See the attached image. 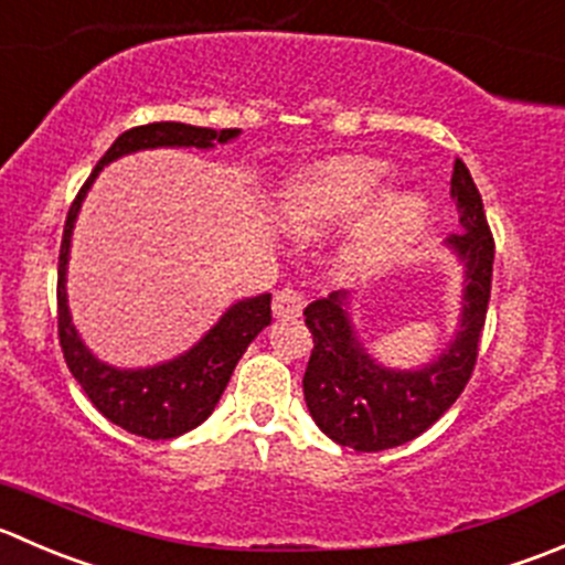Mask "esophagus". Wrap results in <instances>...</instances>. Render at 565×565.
I'll return each mask as SVG.
<instances>
[{
	"label": "esophagus",
	"mask_w": 565,
	"mask_h": 565,
	"mask_svg": "<svg viewBox=\"0 0 565 565\" xmlns=\"http://www.w3.org/2000/svg\"><path fill=\"white\" fill-rule=\"evenodd\" d=\"M300 311H303V298L295 289H278L276 298H273V315L281 317V320H292Z\"/></svg>",
	"instance_id": "34e87169"
}]
</instances>
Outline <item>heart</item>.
<instances>
[{
  "instance_id": "obj_1",
  "label": "heart",
  "mask_w": 565,
  "mask_h": 565,
  "mask_svg": "<svg viewBox=\"0 0 565 565\" xmlns=\"http://www.w3.org/2000/svg\"><path fill=\"white\" fill-rule=\"evenodd\" d=\"M386 184L388 168L375 160L339 157L322 162L289 182L281 201V221L300 234L344 223L381 199ZM425 217L428 210L416 195H392L379 201L350 234L342 254L344 267L361 276L381 270L419 237Z\"/></svg>"
}]
</instances>
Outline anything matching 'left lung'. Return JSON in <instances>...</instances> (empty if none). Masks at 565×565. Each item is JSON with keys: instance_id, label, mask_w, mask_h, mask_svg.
I'll use <instances>...</instances> for the list:
<instances>
[{"instance_id": "left-lung-1", "label": "left lung", "mask_w": 565, "mask_h": 565, "mask_svg": "<svg viewBox=\"0 0 565 565\" xmlns=\"http://www.w3.org/2000/svg\"><path fill=\"white\" fill-rule=\"evenodd\" d=\"M463 232L447 243L467 265L461 331L450 348L422 370L403 372L375 364L355 339L342 306L348 292H331L303 309L311 331L303 397L322 434L359 452H381L416 439L434 425L469 383L491 298L494 237L472 173L456 160L450 179Z\"/></svg>"}]
</instances>
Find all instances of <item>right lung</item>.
I'll use <instances>...</instances> for the list:
<instances>
[{
  "label": "right lung",
  "mask_w": 565,
  "mask_h": 565,
  "mask_svg": "<svg viewBox=\"0 0 565 565\" xmlns=\"http://www.w3.org/2000/svg\"><path fill=\"white\" fill-rule=\"evenodd\" d=\"M232 137H237V129L215 131L206 129V126L177 124V120H160V124L126 129L93 168V173L71 204L68 217H65L57 262V337L63 359L71 375L85 388L90 403L113 425L151 441L177 439V436L199 428L201 422L215 411L245 348L254 342L262 328L270 326V295L265 292L234 303L190 353L179 355L168 364L149 366V370H115V366L93 359L90 350L82 344L76 328L71 326L68 303H65V265H68L71 228H74L76 212H79L87 188L107 162L131 154V151L160 149V146L210 149L212 143H226Z\"/></svg>",
  "instance_id": "obj_1"
}]
</instances>
